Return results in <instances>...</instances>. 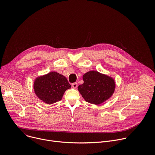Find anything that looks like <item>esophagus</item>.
Returning <instances> with one entry per match:
<instances>
[{
    "label": "esophagus",
    "instance_id": "1",
    "mask_svg": "<svg viewBox=\"0 0 155 155\" xmlns=\"http://www.w3.org/2000/svg\"><path fill=\"white\" fill-rule=\"evenodd\" d=\"M71 85H72V87H73L74 89H75V88H76V87H78V83H77V82L73 83V84H71Z\"/></svg>",
    "mask_w": 155,
    "mask_h": 155
}]
</instances>
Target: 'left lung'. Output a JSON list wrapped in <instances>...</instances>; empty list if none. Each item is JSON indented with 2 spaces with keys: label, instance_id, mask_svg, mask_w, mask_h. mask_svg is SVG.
Returning a JSON list of instances; mask_svg holds the SVG:
<instances>
[{
  "label": "left lung",
  "instance_id": "1",
  "mask_svg": "<svg viewBox=\"0 0 155 155\" xmlns=\"http://www.w3.org/2000/svg\"><path fill=\"white\" fill-rule=\"evenodd\" d=\"M84 83L78 86V91L87 102L99 105L111 97L115 89L113 78L95 71L84 74Z\"/></svg>",
  "mask_w": 155,
  "mask_h": 155
}]
</instances>
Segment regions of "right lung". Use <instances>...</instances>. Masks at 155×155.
Listing matches in <instances>:
<instances>
[{
  "label": "right lung",
  "instance_id": "obj_1",
  "mask_svg": "<svg viewBox=\"0 0 155 155\" xmlns=\"http://www.w3.org/2000/svg\"><path fill=\"white\" fill-rule=\"evenodd\" d=\"M71 88L67 79L57 72L37 78L34 89L37 96L45 104H52L61 100L64 92Z\"/></svg>",
  "mask_w": 155,
  "mask_h": 155
}]
</instances>
